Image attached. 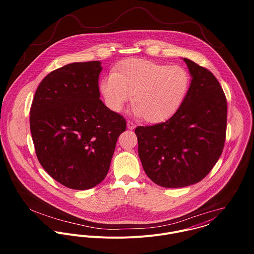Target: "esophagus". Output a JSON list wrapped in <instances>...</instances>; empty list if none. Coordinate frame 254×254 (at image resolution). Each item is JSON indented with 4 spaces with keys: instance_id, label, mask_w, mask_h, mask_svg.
I'll list each match as a JSON object with an SVG mask.
<instances>
[{
    "instance_id": "esophagus-1",
    "label": "esophagus",
    "mask_w": 254,
    "mask_h": 254,
    "mask_svg": "<svg viewBox=\"0 0 254 254\" xmlns=\"http://www.w3.org/2000/svg\"><path fill=\"white\" fill-rule=\"evenodd\" d=\"M127 128L130 129V130H133V129L136 128V125H135L132 121H128V122H127Z\"/></svg>"
}]
</instances>
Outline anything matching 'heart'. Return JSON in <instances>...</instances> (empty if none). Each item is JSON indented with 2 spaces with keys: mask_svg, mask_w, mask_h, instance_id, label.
Listing matches in <instances>:
<instances>
[{
  "mask_svg": "<svg viewBox=\"0 0 254 254\" xmlns=\"http://www.w3.org/2000/svg\"><path fill=\"white\" fill-rule=\"evenodd\" d=\"M190 87V74L181 65H169L142 59L122 62L101 82L107 105L119 111L132 97L134 112L156 123L172 116Z\"/></svg>",
  "mask_w": 254,
  "mask_h": 254,
  "instance_id": "b5f03b06",
  "label": "heart"
}]
</instances>
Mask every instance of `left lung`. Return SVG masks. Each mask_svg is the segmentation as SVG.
<instances>
[{"instance_id": "1", "label": "left lung", "mask_w": 254, "mask_h": 254, "mask_svg": "<svg viewBox=\"0 0 254 254\" xmlns=\"http://www.w3.org/2000/svg\"><path fill=\"white\" fill-rule=\"evenodd\" d=\"M191 81L180 108L168 120L138 126V151L147 177L164 188L201 181L223 151L227 100L216 77L188 59Z\"/></svg>"}]
</instances>
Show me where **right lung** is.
<instances>
[{
    "mask_svg": "<svg viewBox=\"0 0 254 254\" xmlns=\"http://www.w3.org/2000/svg\"><path fill=\"white\" fill-rule=\"evenodd\" d=\"M101 62L73 63L49 73L30 109L37 157L56 181L73 190L103 181L125 118L100 99Z\"/></svg>",
    "mask_w": 254,
    "mask_h": 254,
    "instance_id": "add662e5",
    "label": "right lung"
}]
</instances>
